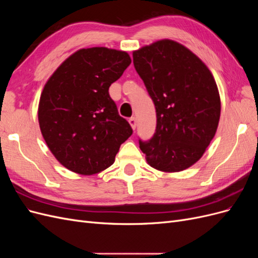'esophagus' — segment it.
Listing matches in <instances>:
<instances>
[{
	"instance_id": "obj_1",
	"label": "esophagus",
	"mask_w": 258,
	"mask_h": 258,
	"mask_svg": "<svg viewBox=\"0 0 258 258\" xmlns=\"http://www.w3.org/2000/svg\"><path fill=\"white\" fill-rule=\"evenodd\" d=\"M129 123H130V126H131V128L132 129H136L137 128V119H136V117H131V118H129Z\"/></svg>"
}]
</instances>
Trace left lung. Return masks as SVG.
Instances as JSON below:
<instances>
[{
  "instance_id": "1",
  "label": "left lung",
  "mask_w": 258,
  "mask_h": 258,
  "mask_svg": "<svg viewBox=\"0 0 258 258\" xmlns=\"http://www.w3.org/2000/svg\"><path fill=\"white\" fill-rule=\"evenodd\" d=\"M132 54L157 116L153 138L140 140L147 163L169 173L189 168L205 154L220 121L221 98L212 73L172 40L157 41Z\"/></svg>"
}]
</instances>
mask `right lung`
<instances>
[{
  "label": "right lung",
  "instance_id": "right-lung-1",
  "mask_svg": "<svg viewBox=\"0 0 258 258\" xmlns=\"http://www.w3.org/2000/svg\"><path fill=\"white\" fill-rule=\"evenodd\" d=\"M131 63L126 51L83 48L58 67L45 84L38 123L46 144L67 169L83 175L101 172L115 161L132 135L108 95L111 84Z\"/></svg>",
  "mask_w": 258,
  "mask_h": 258
}]
</instances>
